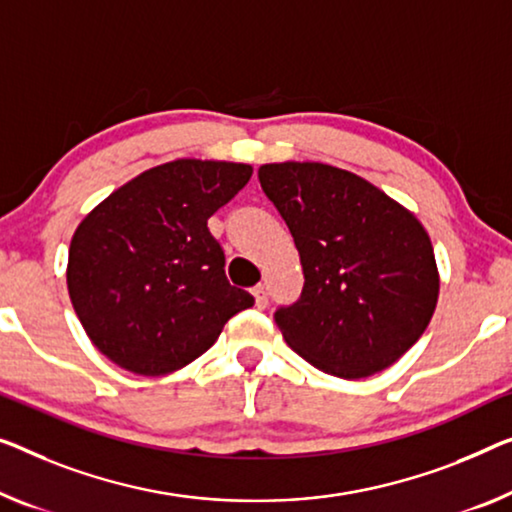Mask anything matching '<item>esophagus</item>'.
<instances>
[{
	"instance_id": "obj_1",
	"label": "esophagus",
	"mask_w": 512,
	"mask_h": 512,
	"mask_svg": "<svg viewBox=\"0 0 512 512\" xmlns=\"http://www.w3.org/2000/svg\"><path fill=\"white\" fill-rule=\"evenodd\" d=\"M253 296H255V305L257 308H266L269 305V292H266L264 285H257L253 289Z\"/></svg>"
}]
</instances>
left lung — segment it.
I'll return each mask as SVG.
<instances>
[{
    "instance_id": "left-lung-1",
    "label": "left lung",
    "mask_w": 512,
    "mask_h": 512,
    "mask_svg": "<svg viewBox=\"0 0 512 512\" xmlns=\"http://www.w3.org/2000/svg\"><path fill=\"white\" fill-rule=\"evenodd\" d=\"M294 236L301 299L276 312L282 338L317 370L363 379L407 354L439 299L432 241L414 213L354 172L324 163L257 170Z\"/></svg>"
}]
</instances>
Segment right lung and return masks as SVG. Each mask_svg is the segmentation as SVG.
Returning <instances> with one entry per match:
<instances>
[{"label": "right lung", "mask_w": 512, "mask_h": 512, "mask_svg": "<svg viewBox=\"0 0 512 512\" xmlns=\"http://www.w3.org/2000/svg\"><path fill=\"white\" fill-rule=\"evenodd\" d=\"M250 177L246 163L179 158L137 174L87 213L68 248L66 285L98 352L133 375H170L255 303L230 285L207 227Z\"/></svg>", "instance_id": "obj_1"}]
</instances>
